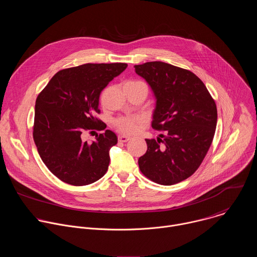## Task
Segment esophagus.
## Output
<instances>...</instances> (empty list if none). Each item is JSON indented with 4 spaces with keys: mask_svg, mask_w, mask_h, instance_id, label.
<instances>
[{
    "mask_svg": "<svg viewBox=\"0 0 257 257\" xmlns=\"http://www.w3.org/2000/svg\"><path fill=\"white\" fill-rule=\"evenodd\" d=\"M118 139H119L120 142H127V141L130 140V137L125 136V135H120V136L118 137Z\"/></svg>",
    "mask_w": 257,
    "mask_h": 257,
    "instance_id": "obj_1",
    "label": "esophagus"
}]
</instances>
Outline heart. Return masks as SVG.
<instances>
[{"label": "heart", "mask_w": 257, "mask_h": 257, "mask_svg": "<svg viewBox=\"0 0 257 257\" xmlns=\"http://www.w3.org/2000/svg\"><path fill=\"white\" fill-rule=\"evenodd\" d=\"M141 81H128L126 84H137ZM142 121L138 116H122L114 121L115 127L124 134H134L139 131Z\"/></svg>", "instance_id": "heart-1"}]
</instances>
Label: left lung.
Returning <instances> with one entry per match:
<instances>
[{
    "label": "left lung",
    "mask_w": 257,
    "mask_h": 257,
    "mask_svg": "<svg viewBox=\"0 0 257 257\" xmlns=\"http://www.w3.org/2000/svg\"><path fill=\"white\" fill-rule=\"evenodd\" d=\"M157 97L152 126L165 131L145 139L148 151L139 158L141 173L161 185H174L199 168L212 142L217 111L204 83L193 72L156 61L134 66Z\"/></svg>",
    "instance_id": "left-lung-1"
}]
</instances>
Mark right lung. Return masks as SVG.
<instances>
[{
	"mask_svg": "<svg viewBox=\"0 0 257 257\" xmlns=\"http://www.w3.org/2000/svg\"><path fill=\"white\" fill-rule=\"evenodd\" d=\"M127 66L87 63L62 69L36 97L34 143L47 168L67 184L88 185L106 173L116 134L105 130L92 143L83 141L82 134L105 128L96 118L99 94Z\"/></svg>",
	"mask_w": 257,
	"mask_h": 257,
	"instance_id": "add662e5",
	"label": "right lung"
}]
</instances>
